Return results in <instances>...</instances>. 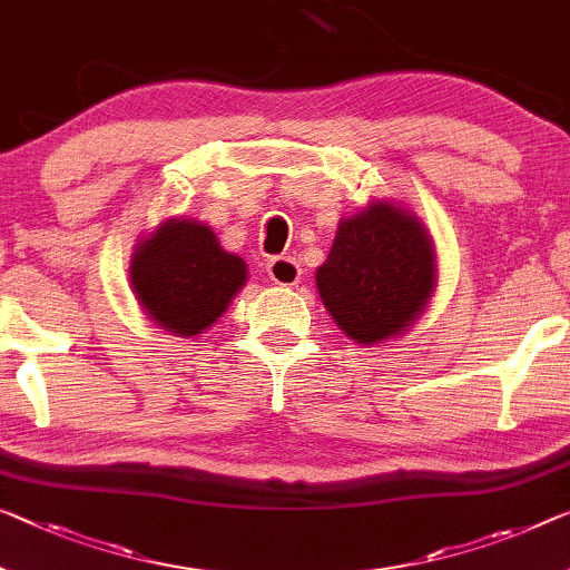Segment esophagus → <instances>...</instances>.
<instances>
[{"mask_svg":"<svg viewBox=\"0 0 570 570\" xmlns=\"http://www.w3.org/2000/svg\"><path fill=\"white\" fill-rule=\"evenodd\" d=\"M267 275L273 283L291 287L301 279V265L293 257H275L267 262Z\"/></svg>","mask_w":570,"mask_h":570,"instance_id":"1","label":"esophagus"}]
</instances>
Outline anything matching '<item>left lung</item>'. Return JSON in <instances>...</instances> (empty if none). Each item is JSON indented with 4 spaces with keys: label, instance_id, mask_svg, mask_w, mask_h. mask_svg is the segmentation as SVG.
Masks as SVG:
<instances>
[{
    "label": "left lung",
    "instance_id": "obj_1",
    "mask_svg": "<svg viewBox=\"0 0 570 570\" xmlns=\"http://www.w3.org/2000/svg\"><path fill=\"white\" fill-rule=\"evenodd\" d=\"M433 244L423 224L392 204L344 218L318 293L338 328L356 344H380L417 318L433 291Z\"/></svg>",
    "mask_w": 570,
    "mask_h": 570
}]
</instances>
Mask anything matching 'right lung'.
<instances>
[{"mask_svg": "<svg viewBox=\"0 0 570 570\" xmlns=\"http://www.w3.org/2000/svg\"><path fill=\"white\" fill-rule=\"evenodd\" d=\"M129 277L153 321L178 336H196L226 311L247 279V265L218 247L206 224L173 218L139 244Z\"/></svg>", "mask_w": 570, "mask_h": 570, "instance_id": "add662e5", "label": "right lung"}]
</instances>
